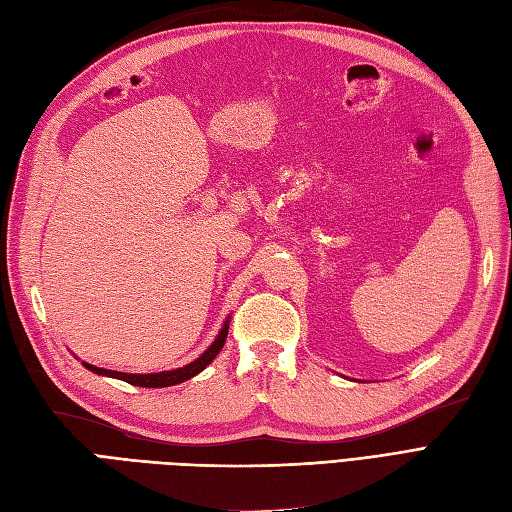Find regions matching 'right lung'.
<instances>
[{"label": "right lung", "mask_w": 512, "mask_h": 512, "mask_svg": "<svg viewBox=\"0 0 512 512\" xmlns=\"http://www.w3.org/2000/svg\"><path fill=\"white\" fill-rule=\"evenodd\" d=\"M226 335H228V320L224 324V329L220 331V335L215 337V342L203 354H200L196 361H192L190 365H185V367L173 369V371H160V374H123V371L102 369V367L89 365V363H83V365L94 371V374H100V376L119 378V380L134 384V386H147V389H162V386H173V384L185 382V380H190L192 376L200 374V371H203L215 359V356H218V352L222 350V346L226 342Z\"/></svg>", "instance_id": "1"}]
</instances>
